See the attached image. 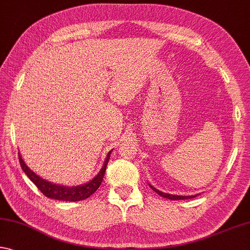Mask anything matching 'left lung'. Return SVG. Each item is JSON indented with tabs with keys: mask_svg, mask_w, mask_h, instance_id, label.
Instances as JSON below:
<instances>
[{
	"mask_svg": "<svg viewBox=\"0 0 250 250\" xmlns=\"http://www.w3.org/2000/svg\"><path fill=\"white\" fill-rule=\"evenodd\" d=\"M150 187H151L154 191H156L158 195H160L161 197L164 198H168V199H171V200H185V199H191V198H195L196 196H177V195H170V193H166V192H162L160 190L156 189L154 187H152L151 185H149Z\"/></svg>",
	"mask_w": 250,
	"mask_h": 250,
	"instance_id": "8db88e82",
	"label": "left lung"
}]
</instances>
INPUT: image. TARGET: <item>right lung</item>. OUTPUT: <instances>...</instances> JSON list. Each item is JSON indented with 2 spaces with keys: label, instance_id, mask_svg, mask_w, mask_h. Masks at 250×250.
I'll return each mask as SVG.
<instances>
[{
  "label": "right lung",
  "instance_id": "add662e5",
  "mask_svg": "<svg viewBox=\"0 0 250 250\" xmlns=\"http://www.w3.org/2000/svg\"><path fill=\"white\" fill-rule=\"evenodd\" d=\"M110 154H111V151H109L108 156H106V159L104 161V167H102L100 172L98 173L96 178H93V179L90 182H88V184L82 185V186H77V187H64V186L54 185L52 182H49L44 179H42L41 177L35 175L32 170L27 167V166L24 164V161L22 160L20 153H19V161L23 169V171L26 173V176L30 178V180L37 186V187L40 189V191H41L45 197L52 198V199H55V200L80 201V200L86 199V198H89L91 195H93V193L97 191V189L100 187L105 173L106 164H108V161L110 159Z\"/></svg>",
  "mask_w": 250,
  "mask_h": 250
}]
</instances>
